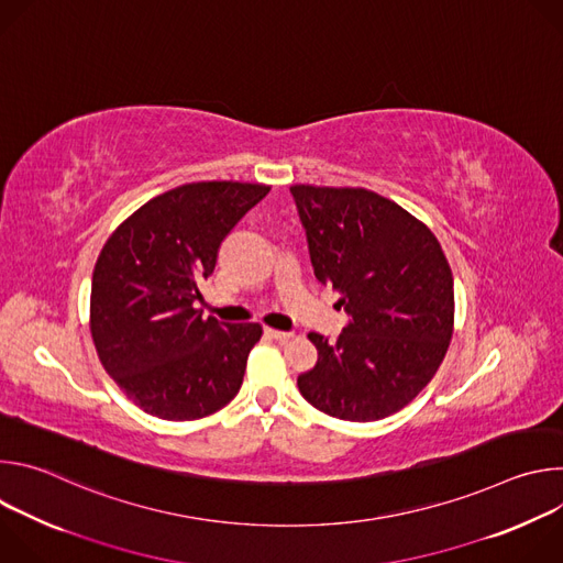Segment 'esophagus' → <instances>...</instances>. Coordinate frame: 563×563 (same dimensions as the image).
I'll list each match as a JSON object with an SVG mask.
<instances>
[{
    "label": "esophagus",
    "instance_id": "obj_1",
    "mask_svg": "<svg viewBox=\"0 0 563 563\" xmlns=\"http://www.w3.org/2000/svg\"><path fill=\"white\" fill-rule=\"evenodd\" d=\"M265 334H267L269 339L278 341V343H287V341L291 339V334H289V332H280V330H272V328H265Z\"/></svg>",
    "mask_w": 563,
    "mask_h": 563
}]
</instances>
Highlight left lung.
Instances as JSON below:
<instances>
[{
    "label": "left lung",
    "mask_w": 563,
    "mask_h": 563,
    "mask_svg": "<svg viewBox=\"0 0 563 563\" xmlns=\"http://www.w3.org/2000/svg\"><path fill=\"white\" fill-rule=\"evenodd\" d=\"M307 235L316 280L341 294L350 316L336 343L316 332V365L298 389L343 421H378L439 369L454 325V283L434 233L367 189H289Z\"/></svg>",
    "instance_id": "obj_1"
}]
</instances>
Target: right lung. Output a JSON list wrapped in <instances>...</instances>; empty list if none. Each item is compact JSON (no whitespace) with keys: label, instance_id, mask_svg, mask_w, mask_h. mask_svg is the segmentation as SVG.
I'll list each match as a JSON object with an SVG mask.
<instances>
[{"label":"right lung","instance_id":"1","mask_svg":"<svg viewBox=\"0 0 563 563\" xmlns=\"http://www.w3.org/2000/svg\"><path fill=\"white\" fill-rule=\"evenodd\" d=\"M269 187L194 183L155 196L107 240L91 285L98 356L137 408L194 421L224 408L243 385L258 323L202 318L198 283L222 240Z\"/></svg>","mask_w":563,"mask_h":563}]
</instances>
